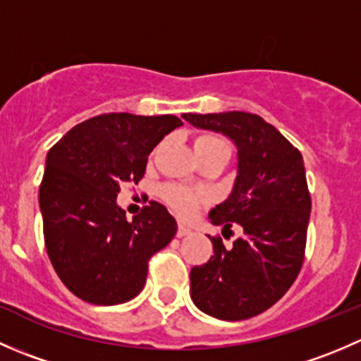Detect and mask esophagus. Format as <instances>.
Wrapping results in <instances>:
<instances>
[{
    "label": "esophagus",
    "mask_w": 361,
    "mask_h": 361,
    "mask_svg": "<svg viewBox=\"0 0 361 361\" xmlns=\"http://www.w3.org/2000/svg\"><path fill=\"white\" fill-rule=\"evenodd\" d=\"M190 234H192L190 227H187L185 224H178V232H176L178 238H185V235H190Z\"/></svg>",
    "instance_id": "34e87169"
}]
</instances>
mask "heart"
Listing matches in <instances>:
<instances>
[{
    "label": "heart",
    "instance_id": "1",
    "mask_svg": "<svg viewBox=\"0 0 361 361\" xmlns=\"http://www.w3.org/2000/svg\"><path fill=\"white\" fill-rule=\"evenodd\" d=\"M207 148H228V145L221 137L214 136V134H201V136L195 137V152L207 150ZM162 197L181 216H190L195 207H197L199 201H201V197L195 192H192L187 187H181V185H167V187H164Z\"/></svg>",
    "mask_w": 361,
    "mask_h": 361
}]
</instances>
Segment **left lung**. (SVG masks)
<instances>
[{"label": "left lung", "mask_w": 361, "mask_h": 361, "mask_svg": "<svg viewBox=\"0 0 361 361\" xmlns=\"http://www.w3.org/2000/svg\"><path fill=\"white\" fill-rule=\"evenodd\" d=\"M197 129L227 136L238 148V176L213 225H241L231 248L213 238L214 255L190 271V297L206 314L239 322L288 292L304 262L311 195L300 152L262 116L246 111L183 113Z\"/></svg>", "instance_id": "obj_1"}]
</instances>
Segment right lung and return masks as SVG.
<instances>
[{
	"mask_svg": "<svg viewBox=\"0 0 361 361\" xmlns=\"http://www.w3.org/2000/svg\"><path fill=\"white\" fill-rule=\"evenodd\" d=\"M178 116L108 113L68 130L50 148L39 211L50 262L71 293L89 304H123L143 290L148 260L176 235V220L152 201L127 220L120 187L137 181L148 155Z\"/></svg>",
	"mask_w": 361,
	"mask_h": 361,
	"instance_id": "obj_1",
	"label": "right lung"
}]
</instances>
